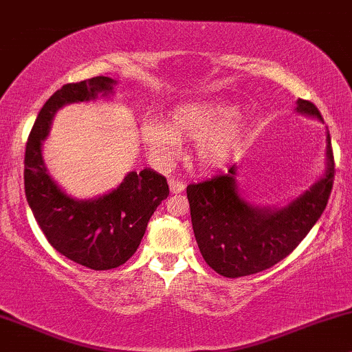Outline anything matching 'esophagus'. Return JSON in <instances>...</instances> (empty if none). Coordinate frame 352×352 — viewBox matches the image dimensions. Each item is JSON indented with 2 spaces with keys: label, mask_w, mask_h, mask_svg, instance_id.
Here are the masks:
<instances>
[{
  "label": "esophagus",
  "mask_w": 352,
  "mask_h": 352,
  "mask_svg": "<svg viewBox=\"0 0 352 352\" xmlns=\"http://www.w3.org/2000/svg\"><path fill=\"white\" fill-rule=\"evenodd\" d=\"M168 183H169V189H171V192H173V194H179V192H183L184 188H186V184L183 183V181L175 179V177H171V179H169Z\"/></svg>",
  "instance_id": "34e87169"
}]
</instances>
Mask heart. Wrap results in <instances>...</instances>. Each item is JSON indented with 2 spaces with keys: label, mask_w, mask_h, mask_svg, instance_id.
<instances>
[{
  "label": "heart",
  "mask_w": 352,
  "mask_h": 352,
  "mask_svg": "<svg viewBox=\"0 0 352 352\" xmlns=\"http://www.w3.org/2000/svg\"><path fill=\"white\" fill-rule=\"evenodd\" d=\"M235 104L222 98L181 102L169 112L168 122L146 120L143 143L156 162L169 163L181 153L183 142H194V162L204 169L222 168L236 153L245 125Z\"/></svg>",
  "instance_id": "obj_1"
}]
</instances>
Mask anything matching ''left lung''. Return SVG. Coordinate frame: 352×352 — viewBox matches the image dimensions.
<instances>
[{
  "label": "left lung",
  "mask_w": 352,
  "mask_h": 352,
  "mask_svg": "<svg viewBox=\"0 0 352 352\" xmlns=\"http://www.w3.org/2000/svg\"><path fill=\"white\" fill-rule=\"evenodd\" d=\"M297 111L322 119L314 102L298 99ZM327 173L310 190L279 210L258 209L238 196L232 166L202 183L189 184L194 235L206 263L220 276H251L274 266L309 235L327 207L335 181L331 137L327 135Z\"/></svg>",
  "instance_id": "8db88e82"
}]
</instances>
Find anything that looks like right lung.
I'll list each match as a JSON object with an SVG mask.
<instances>
[{
  "instance_id": "right-lung-1",
  "label": "right lung",
  "mask_w": 352,
  "mask_h": 352,
  "mask_svg": "<svg viewBox=\"0 0 352 352\" xmlns=\"http://www.w3.org/2000/svg\"><path fill=\"white\" fill-rule=\"evenodd\" d=\"M114 80L96 76L68 83L43 104L24 155V188L38 227L54 248L81 266L107 271L129 261L145 235L156 207L169 196L166 177L143 169L129 173L117 189L93 201H75L54 183L42 160V140L65 104L111 93Z\"/></svg>"
}]
</instances>
